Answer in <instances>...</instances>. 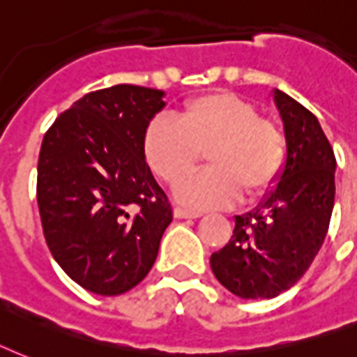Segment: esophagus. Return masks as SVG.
I'll return each mask as SVG.
<instances>
[{"label":"esophagus","mask_w":357,"mask_h":357,"mask_svg":"<svg viewBox=\"0 0 357 357\" xmlns=\"http://www.w3.org/2000/svg\"><path fill=\"white\" fill-rule=\"evenodd\" d=\"M174 215H176L178 219H197L200 218L202 213L191 212V210H185V208H174Z\"/></svg>","instance_id":"1"}]
</instances>
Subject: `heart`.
<instances>
[{
  "instance_id": "obj_1",
  "label": "heart",
  "mask_w": 357,
  "mask_h": 357,
  "mask_svg": "<svg viewBox=\"0 0 357 357\" xmlns=\"http://www.w3.org/2000/svg\"><path fill=\"white\" fill-rule=\"evenodd\" d=\"M144 157L158 178L176 185L208 151L213 166L179 184L176 199L191 208H225L271 191L284 172V134L259 107L232 92L192 98L178 119L158 117L145 126Z\"/></svg>"
}]
</instances>
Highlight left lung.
<instances>
[{
	"label": "left lung",
	"instance_id": "obj_1",
	"mask_svg": "<svg viewBox=\"0 0 357 357\" xmlns=\"http://www.w3.org/2000/svg\"><path fill=\"white\" fill-rule=\"evenodd\" d=\"M274 104L287 145L284 172L255 210L234 218L229 244L210 257L221 286L242 299H273L303 278L335 204L337 160L318 119L276 89Z\"/></svg>",
	"mask_w": 357,
	"mask_h": 357
}]
</instances>
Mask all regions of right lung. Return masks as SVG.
<instances>
[{
  "label": "right lung",
  "mask_w": 357,
  "mask_h": 357,
  "mask_svg": "<svg viewBox=\"0 0 357 357\" xmlns=\"http://www.w3.org/2000/svg\"><path fill=\"white\" fill-rule=\"evenodd\" d=\"M165 92L115 84L84 94L47 130L38 204L52 257L79 286L121 295L157 259L172 221L166 192L144 157V132Z\"/></svg>",
  "instance_id": "add662e5"
}]
</instances>
